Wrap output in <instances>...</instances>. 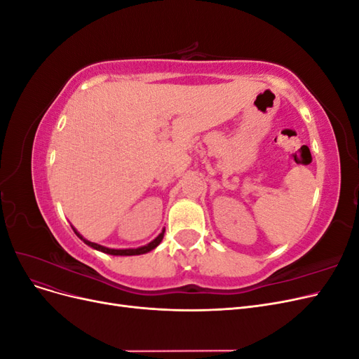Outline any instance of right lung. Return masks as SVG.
Here are the masks:
<instances>
[{
    "label": "right lung",
    "mask_w": 359,
    "mask_h": 359,
    "mask_svg": "<svg viewBox=\"0 0 359 359\" xmlns=\"http://www.w3.org/2000/svg\"><path fill=\"white\" fill-rule=\"evenodd\" d=\"M74 231V229H73ZM74 233L78 235L81 240L85 243V244H88L90 247H93V248H95V250H99V252H103V253H107V255H114V256H135V255H144V253H148V252H151V250L153 248H156L160 243H161V240H163V236H165V231H163L154 241H151L148 245H144V247H139V248H127V250H114V248H107V247H103V245H99V244H95V243H90V241H86V240H83V238L74 231Z\"/></svg>",
    "instance_id": "1"
}]
</instances>
